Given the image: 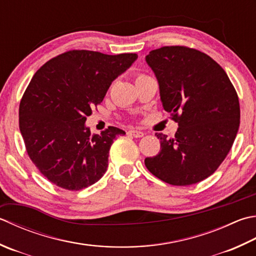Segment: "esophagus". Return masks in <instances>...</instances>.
Returning <instances> with one entry per match:
<instances>
[{
    "instance_id": "1",
    "label": "esophagus",
    "mask_w": 256,
    "mask_h": 256,
    "mask_svg": "<svg viewBox=\"0 0 256 256\" xmlns=\"http://www.w3.org/2000/svg\"><path fill=\"white\" fill-rule=\"evenodd\" d=\"M128 133V135H131V136H134V138H142L144 135L142 131H138V130H130Z\"/></svg>"
}]
</instances>
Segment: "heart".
<instances>
[{
	"mask_svg": "<svg viewBox=\"0 0 256 256\" xmlns=\"http://www.w3.org/2000/svg\"><path fill=\"white\" fill-rule=\"evenodd\" d=\"M141 76H142V75H141Z\"/></svg>",
	"mask_w": 256,
	"mask_h": 256,
	"instance_id": "obj_1",
	"label": "heart"
}]
</instances>
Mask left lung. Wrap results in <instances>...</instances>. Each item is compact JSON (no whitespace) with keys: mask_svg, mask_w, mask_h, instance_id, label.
I'll return each mask as SVG.
<instances>
[{"mask_svg":"<svg viewBox=\"0 0 256 256\" xmlns=\"http://www.w3.org/2000/svg\"><path fill=\"white\" fill-rule=\"evenodd\" d=\"M158 80L165 111L178 128L156 133L161 151L145 166L163 182L185 186L203 181L221 165L240 126L236 91L208 55L185 46H163L145 56Z\"/></svg>","mask_w":256,"mask_h":256,"instance_id":"left-lung-1","label":"left lung"}]
</instances>
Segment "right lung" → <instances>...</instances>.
Returning a JSON list of instances; mask_svg holds the SVG:
<instances>
[{"label": "right lung", "instance_id": "add662e5", "mask_svg": "<svg viewBox=\"0 0 256 256\" xmlns=\"http://www.w3.org/2000/svg\"><path fill=\"white\" fill-rule=\"evenodd\" d=\"M138 54L65 52L34 74L20 103V131L30 158L50 182L78 191L106 172L108 151L123 130L91 134L85 125L108 88Z\"/></svg>", "mask_w": 256, "mask_h": 256}]
</instances>
